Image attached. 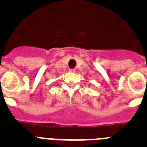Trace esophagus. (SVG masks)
Returning a JSON list of instances; mask_svg holds the SVG:
<instances>
[{"instance_id":"obj_1","label":"esophagus","mask_w":147,"mask_h":147,"mask_svg":"<svg viewBox=\"0 0 147 147\" xmlns=\"http://www.w3.org/2000/svg\"><path fill=\"white\" fill-rule=\"evenodd\" d=\"M69 71H70V72L74 73L75 71H76V70H75V69H70V70H69Z\"/></svg>"}]
</instances>
